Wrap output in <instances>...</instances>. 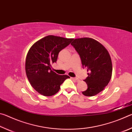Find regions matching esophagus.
I'll use <instances>...</instances> for the list:
<instances>
[{"instance_id":"esophagus-1","label":"esophagus","mask_w":132,"mask_h":132,"mask_svg":"<svg viewBox=\"0 0 132 132\" xmlns=\"http://www.w3.org/2000/svg\"><path fill=\"white\" fill-rule=\"evenodd\" d=\"M71 79H72V80H75V81H79V79H77V78H76V77H71Z\"/></svg>"}]
</instances>
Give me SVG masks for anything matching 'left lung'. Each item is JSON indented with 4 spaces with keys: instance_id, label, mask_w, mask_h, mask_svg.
Here are the masks:
<instances>
[{
    "instance_id": "8db88e82",
    "label": "left lung",
    "mask_w": 132,
    "mask_h": 132,
    "mask_svg": "<svg viewBox=\"0 0 132 132\" xmlns=\"http://www.w3.org/2000/svg\"><path fill=\"white\" fill-rule=\"evenodd\" d=\"M71 45L81 59L83 68L87 69L88 77L84 80L87 89L82 94L92 97L104 90L111 79L112 65L108 51L102 45L90 38L73 40Z\"/></svg>"
}]
</instances>
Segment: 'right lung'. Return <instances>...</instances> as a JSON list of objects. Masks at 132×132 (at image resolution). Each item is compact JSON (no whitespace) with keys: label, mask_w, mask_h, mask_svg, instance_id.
<instances>
[{"label":"right lung","mask_w":132,"mask_h":132,"mask_svg":"<svg viewBox=\"0 0 132 132\" xmlns=\"http://www.w3.org/2000/svg\"><path fill=\"white\" fill-rule=\"evenodd\" d=\"M73 39L48 35L35 42L29 50L26 61V75L32 87L41 95L55 94L64 80L70 78L53 71L51 64L56 62L60 51Z\"/></svg>","instance_id":"1"}]
</instances>
